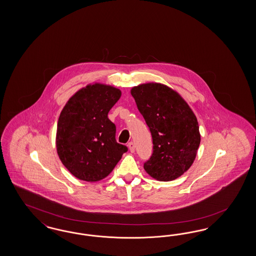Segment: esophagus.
<instances>
[{
	"instance_id": "34e87169",
	"label": "esophagus",
	"mask_w": 256,
	"mask_h": 256,
	"mask_svg": "<svg viewBox=\"0 0 256 256\" xmlns=\"http://www.w3.org/2000/svg\"><path fill=\"white\" fill-rule=\"evenodd\" d=\"M128 148H130V151L132 153H133V152L135 151V146H134V144H133L132 142H128Z\"/></svg>"
}]
</instances>
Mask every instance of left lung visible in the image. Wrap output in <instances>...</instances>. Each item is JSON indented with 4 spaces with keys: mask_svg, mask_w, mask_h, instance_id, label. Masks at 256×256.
Listing matches in <instances>:
<instances>
[{
    "mask_svg": "<svg viewBox=\"0 0 256 256\" xmlns=\"http://www.w3.org/2000/svg\"><path fill=\"white\" fill-rule=\"evenodd\" d=\"M153 140V153L144 163L160 181L181 176L194 163L201 136L197 118L178 93L160 84H144L130 91Z\"/></svg>",
    "mask_w": 256,
    "mask_h": 256,
    "instance_id": "1",
    "label": "left lung"
}]
</instances>
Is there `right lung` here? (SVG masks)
<instances>
[{
  "mask_svg": "<svg viewBox=\"0 0 256 256\" xmlns=\"http://www.w3.org/2000/svg\"><path fill=\"white\" fill-rule=\"evenodd\" d=\"M120 96L116 87L88 84L62 108L57 124V153L77 178L88 182L105 178L128 151L117 142L116 126L108 118Z\"/></svg>",
  "mask_w": 256,
  "mask_h": 256,
  "instance_id": "add662e5",
  "label": "right lung"
}]
</instances>
